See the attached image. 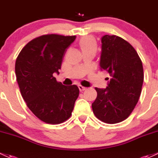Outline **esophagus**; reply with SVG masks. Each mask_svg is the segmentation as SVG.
Masks as SVG:
<instances>
[{"mask_svg": "<svg viewBox=\"0 0 158 158\" xmlns=\"http://www.w3.org/2000/svg\"><path fill=\"white\" fill-rule=\"evenodd\" d=\"M78 87H79V91H85V90L86 89V88L83 87V86H82V85H79Z\"/></svg>", "mask_w": 158, "mask_h": 158, "instance_id": "esophagus-1", "label": "esophagus"}]
</instances>
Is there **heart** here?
Listing matches in <instances>:
<instances>
[{
    "mask_svg": "<svg viewBox=\"0 0 158 158\" xmlns=\"http://www.w3.org/2000/svg\"><path fill=\"white\" fill-rule=\"evenodd\" d=\"M79 48L82 50V53L94 52L96 53L98 49V43L96 40L91 36H86L82 37L79 42Z\"/></svg>",
    "mask_w": 158,
    "mask_h": 158,
    "instance_id": "heart-1",
    "label": "heart"
}]
</instances>
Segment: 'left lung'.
Masks as SVG:
<instances>
[{"label":"left lung","instance_id":"1","mask_svg":"<svg viewBox=\"0 0 158 158\" xmlns=\"http://www.w3.org/2000/svg\"><path fill=\"white\" fill-rule=\"evenodd\" d=\"M101 42L100 68L111 79L104 89L95 88L98 96L91 106L99 120L116 124L127 118L138 103L144 79L143 63L135 48L121 37L105 35Z\"/></svg>","mask_w":158,"mask_h":158}]
</instances>
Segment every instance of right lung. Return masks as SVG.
<instances>
[{"label":"right lung","instance_id":"add662e5","mask_svg":"<svg viewBox=\"0 0 158 158\" xmlns=\"http://www.w3.org/2000/svg\"><path fill=\"white\" fill-rule=\"evenodd\" d=\"M76 36L46 34L24 46L15 60L20 92L27 107L40 120L51 124L64 122L72 115L79 94L76 85L57 82L63 57Z\"/></svg>","mask_w":158,"mask_h":158}]
</instances>
